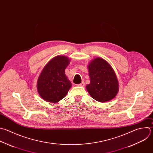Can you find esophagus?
I'll return each instance as SVG.
<instances>
[{
  "mask_svg": "<svg viewBox=\"0 0 153 153\" xmlns=\"http://www.w3.org/2000/svg\"><path fill=\"white\" fill-rule=\"evenodd\" d=\"M77 86H80V87H83V86H85V83H84V82H82L81 83L78 84Z\"/></svg>",
  "mask_w": 153,
  "mask_h": 153,
  "instance_id": "34e87169",
  "label": "esophagus"
}]
</instances>
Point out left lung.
<instances>
[{"label": "left lung", "instance_id": "left-lung-1", "mask_svg": "<svg viewBox=\"0 0 153 153\" xmlns=\"http://www.w3.org/2000/svg\"><path fill=\"white\" fill-rule=\"evenodd\" d=\"M90 83L86 86L89 95L99 102L115 98L119 91L118 80L112 66L106 60L96 58L88 65Z\"/></svg>", "mask_w": 153, "mask_h": 153}]
</instances>
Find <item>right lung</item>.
I'll return each instance as SVG.
<instances>
[{
    "label": "right lung",
    "instance_id": "right-lung-1",
    "mask_svg": "<svg viewBox=\"0 0 153 153\" xmlns=\"http://www.w3.org/2000/svg\"><path fill=\"white\" fill-rule=\"evenodd\" d=\"M70 61L66 56L59 55L44 67L36 83L38 92L44 100L58 103L66 96L72 85L65 73Z\"/></svg>",
    "mask_w": 153,
    "mask_h": 153
}]
</instances>
